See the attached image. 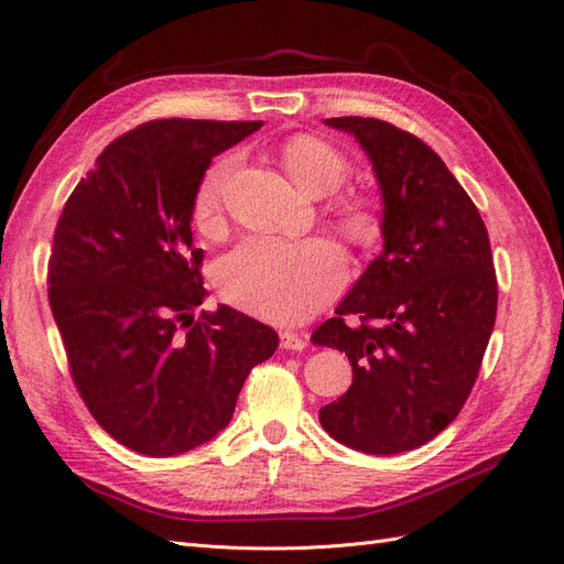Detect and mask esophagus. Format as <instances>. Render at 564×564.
<instances>
[{
  "mask_svg": "<svg viewBox=\"0 0 564 564\" xmlns=\"http://www.w3.org/2000/svg\"><path fill=\"white\" fill-rule=\"evenodd\" d=\"M280 346L284 350H294V352H301L305 348V338L294 334V332H280Z\"/></svg>",
  "mask_w": 564,
  "mask_h": 564,
  "instance_id": "1",
  "label": "esophagus"
}]
</instances>
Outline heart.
<instances>
[{"label": "heart", "mask_w": 564, "mask_h": 564, "mask_svg": "<svg viewBox=\"0 0 564 564\" xmlns=\"http://www.w3.org/2000/svg\"><path fill=\"white\" fill-rule=\"evenodd\" d=\"M286 176L301 191L327 195L348 176V160L317 139L294 135L280 150ZM230 174V160H220L204 174L195 195V220L212 226ZM338 224L357 245H369L381 232V220L369 199L346 197L336 204ZM346 261L338 247L324 237L286 242L275 237H249L218 265V284L228 301L268 322H299L319 311L344 282Z\"/></svg>", "instance_id": "1"}]
</instances>
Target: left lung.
<instances>
[{
  "label": "left lung",
  "instance_id": "1",
  "mask_svg": "<svg viewBox=\"0 0 564 564\" xmlns=\"http://www.w3.org/2000/svg\"><path fill=\"white\" fill-rule=\"evenodd\" d=\"M324 124L355 135L371 162L383 251L311 336L352 365V386L319 409V423L350 449L400 454L447 429L480 371L497 319L489 235L447 164L416 135L373 117ZM344 314L364 324L348 328Z\"/></svg>",
  "mask_w": 564,
  "mask_h": 564
}]
</instances>
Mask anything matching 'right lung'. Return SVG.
Wrapping results in <instances>:
<instances>
[{
    "mask_svg": "<svg viewBox=\"0 0 564 564\" xmlns=\"http://www.w3.org/2000/svg\"><path fill=\"white\" fill-rule=\"evenodd\" d=\"M263 122L155 119L119 135L63 207L48 303L84 404L119 445L191 452L224 431L278 332L230 305L195 308L191 220L212 158Z\"/></svg>",
    "mask_w": 564,
    "mask_h": 564,
    "instance_id": "obj_1",
    "label": "right lung"
}]
</instances>
